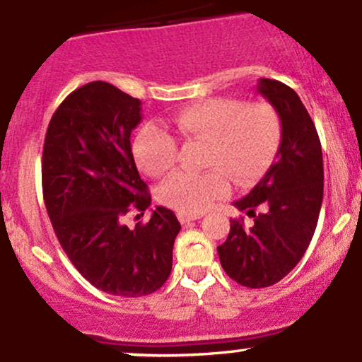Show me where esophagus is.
<instances>
[{
	"label": "esophagus",
	"mask_w": 362,
	"mask_h": 362,
	"mask_svg": "<svg viewBox=\"0 0 362 362\" xmlns=\"http://www.w3.org/2000/svg\"><path fill=\"white\" fill-rule=\"evenodd\" d=\"M177 217H180V221H181V224H189V223H193V221H197V219H200V214H185V212H180L177 214Z\"/></svg>",
	"instance_id": "esophagus-1"
}]
</instances>
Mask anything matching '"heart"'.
Returning a JSON list of instances; mask_svg holds the SVG:
<instances>
[{
	"label": "heart",
	"instance_id": "heart-1",
	"mask_svg": "<svg viewBox=\"0 0 362 362\" xmlns=\"http://www.w3.org/2000/svg\"><path fill=\"white\" fill-rule=\"evenodd\" d=\"M170 126L186 139L207 141L202 174L174 173L158 188L162 204L185 214L207 211L229 193V180L238 185L259 181L281 146L283 129L269 103H247L238 98H209L176 112ZM133 155L148 176H162L174 165L177 141L162 127L148 124L134 136Z\"/></svg>",
	"mask_w": 362,
	"mask_h": 362
}]
</instances>
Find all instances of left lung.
Segmentation results:
<instances>
[{
    "instance_id": "left-lung-1",
    "label": "left lung",
    "mask_w": 362,
    "mask_h": 362,
    "mask_svg": "<svg viewBox=\"0 0 362 362\" xmlns=\"http://www.w3.org/2000/svg\"><path fill=\"white\" fill-rule=\"evenodd\" d=\"M257 91L278 112L281 146L266 176L235 202L238 211L254 217V224L245 228L233 219L226 242L217 247L226 274L248 288L274 285L304 257L325 186L320 136L297 93L274 79H260Z\"/></svg>"
}]
</instances>
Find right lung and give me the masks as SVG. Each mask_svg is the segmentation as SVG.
I'll use <instances>...</instances> for the list:
<instances>
[{"instance_id": "right-lung-1", "label": "right lung", "mask_w": 362, "mask_h": 362, "mask_svg": "<svg viewBox=\"0 0 362 362\" xmlns=\"http://www.w3.org/2000/svg\"><path fill=\"white\" fill-rule=\"evenodd\" d=\"M139 122L138 98L93 81L57 108L42 148V197L58 242L93 286L117 297H143L164 285L181 229L165 207L134 229L122 224L131 209L151 204L131 151Z\"/></svg>"}]
</instances>
